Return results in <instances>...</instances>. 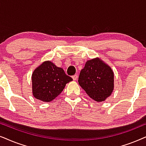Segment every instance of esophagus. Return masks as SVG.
I'll return each instance as SVG.
<instances>
[{
	"mask_svg": "<svg viewBox=\"0 0 146 146\" xmlns=\"http://www.w3.org/2000/svg\"><path fill=\"white\" fill-rule=\"evenodd\" d=\"M72 78H73V79L74 81L77 80V78H78V75H73V76H72Z\"/></svg>",
	"mask_w": 146,
	"mask_h": 146,
	"instance_id": "1",
	"label": "esophagus"
}]
</instances>
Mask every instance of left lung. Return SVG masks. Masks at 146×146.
Listing matches in <instances>:
<instances>
[{
	"label": "left lung",
	"instance_id": "8db88e82",
	"mask_svg": "<svg viewBox=\"0 0 146 146\" xmlns=\"http://www.w3.org/2000/svg\"><path fill=\"white\" fill-rule=\"evenodd\" d=\"M79 84L88 96L98 102L110 97L114 89V73L100 58L88 60L81 69Z\"/></svg>",
	"mask_w": 146,
	"mask_h": 146
}]
</instances>
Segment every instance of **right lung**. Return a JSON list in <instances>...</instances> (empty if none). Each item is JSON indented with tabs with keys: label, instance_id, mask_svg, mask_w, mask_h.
Returning <instances> with one entry per match:
<instances>
[{
	"label": "right lung",
	"instance_id": "1",
	"mask_svg": "<svg viewBox=\"0 0 146 146\" xmlns=\"http://www.w3.org/2000/svg\"><path fill=\"white\" fill-rule=\"evenodd\" d=\"M72 80L62 68L57 67L53 62L45 61L36 67L32 74L33 95L42 102H51Z\"/></svg>",
	"mask_w": 146,
	"mask_h": 146
}]
</instances>
